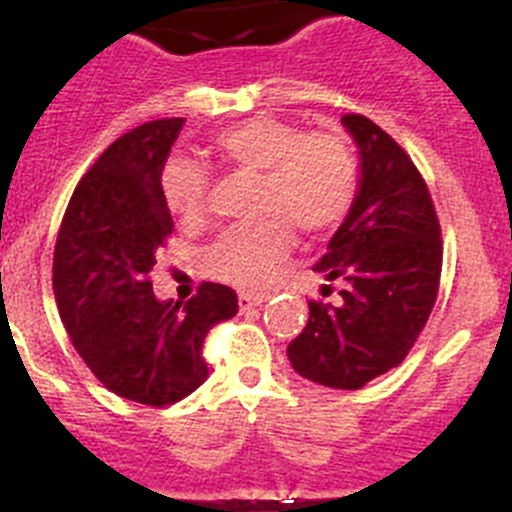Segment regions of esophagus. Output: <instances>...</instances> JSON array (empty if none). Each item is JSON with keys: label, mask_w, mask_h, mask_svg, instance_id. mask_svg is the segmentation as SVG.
I'll list each match as a JSON object with an SVG mask.
<instances>
[{"label": "esophagus", "mask_w": 512, "mask_h": 512, "mask_svg": "<svg viewBox=\"0 0 512 512\" xmlns=\"http://www.w3.org/2000/svg\"><path fill=\"white\" fill-rule=\"evenodd\" d=\"M237 304H240V312H250V309L262 307V304H265V294L240 292V297H237Z\"/></svg>", "instance_id": "34e87169"}]
</instances>
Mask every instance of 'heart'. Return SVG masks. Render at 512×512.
Wrapping results in <instances>:
<instances>
[{"label": "heart", "instance_id": "obj_1", "mask_svg": "<svg viewBox=\"0 0 512 512\" xmlns=\"http://www.w3.org/2000/svg\"><path fill=\"white\" fill-rule=\"evenodd\" d=\"M227 168L262 173L260 223L220 232L203 250V270L240 289L270 280L294 242V228L307 235L334 230L352 210L359 163L342 133L304 131L272 116L245 118L223 128L213 141ZM160 193L170 213L198 223L208 213L210 173L188 158H170L160 170Z\"/></svg>", "mask_w": 512, "mask_h": 512}]
</instances>
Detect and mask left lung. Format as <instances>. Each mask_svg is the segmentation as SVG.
Returning <instances> with one entry per match:
<instances>
[{"instance_id":"8db88e82","label":"left lung","mask_w":512,"mask_h":512,"mask_svg":"<svg viewBox=\"0 0 512 512\" xmlns=\"http://www.w3.org/2000/svg\"><path fill=\"white\" fill-rule=\"evenodd\" d=\"M361 153L352 210L314 265L339 302H309L287 347L294 371L332 389H361L399 366L438 297L443 240L426 180L409 153L359 113L342 118ZM332 292L324 285L322 294Z\"/></svg>"}]
</instances>
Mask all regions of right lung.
Listing matches in <instances>:
<instances>
[{"label":"right lung","mask_w":512,"mask_h":512,"mask_svg":"<svg viewBox=\"0 0 512 512\" xmlns=\"http://www.w3.org/2000/svg\"><path fill=\"white\" fill-rule=\"evenodd\" d=\"M183 118L143 123L113 141L69 200L54 247V297L71 344L94 376L128 401L175 404L208 379L203 344L237 314L235 289L203 282L160 302L151 270L173 232L160 170Z\"/></svg>","instance_id":"add662e5"}]
</instances>
